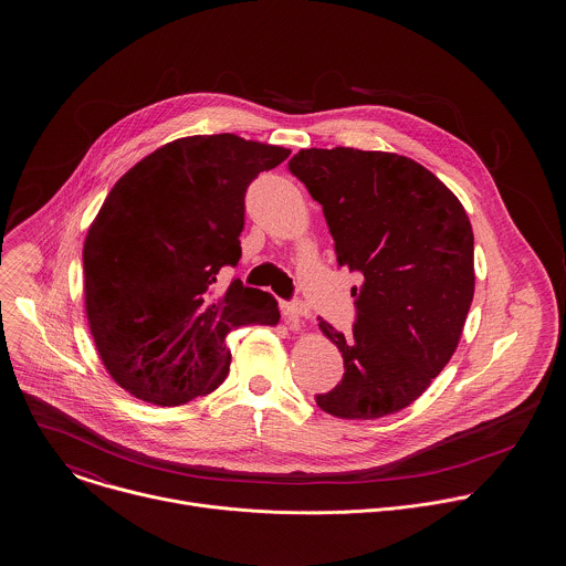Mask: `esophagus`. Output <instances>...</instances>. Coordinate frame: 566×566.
I'll return each mask as SVG.
<instances>
[{"label":"esophagus","mask_w":566,"mask_h":566,"mask_svg":"<svg viewBox=\"0 0 566 566\" xmlns=\"http://www.w3.org/2000/svg\"><path fill=\"white\" fill-rule=\"evenodd\" d=\"M281 312L285 316L287 323H298L301 318L307 316V305L301 303V301H294V303H283L281 305Z\"/></svg>","instance_id":"esophagus-1"}]
</instances>
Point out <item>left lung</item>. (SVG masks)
Returning <instances> with one entry per match:
<instances>
[{"label": "left lung", "mask_w": 566, "mask_h": 566, "mask_svg": "<svg viewBox=\"0 0 566 566\" xmlns=\"http://www.w3.org/2000/svg\"><path fill=\"white\" fill-rule=\"evenodd\" d=\"M290 171L323 205L337 263L364 276L353 333L318 324L344 379L316 403L346 420L397 413L460 344L475 294L471 220L440 178L395 153L310 148Z\"/></svg>", "instance_id": "left-lung-1"}]
</instances>
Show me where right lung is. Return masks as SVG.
<instances>
[{"label": "right lung", "mask_w": 566, "mask_h": 566, "mask_svg": "<svg viewBox=\"0 0 566 566\" xmlns=\"http://www.w3.org/2000/svg\"><path fill=\"white\" fill-rule=\"evenodd\" d=\"M290 157L238 135L169 142L130 167L88 227L84 310L113 381L146 403L178 407L229 375L227 335L281 321L272 294L218 272L242 256L245 187Z\"/></svg>", "instance_id": "add662e5"}]
</instances>
